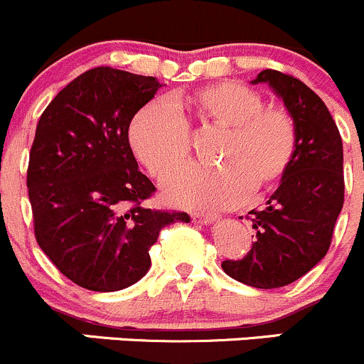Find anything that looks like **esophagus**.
I'll list each match as a JSON object with an SVG mask.
<instances>
[{"label":"esophagus","mask_w":364,"mask_h":364,"mask_svg":"<svg viewBox=\"0 0 364 364\" xmlns=\"http://www.w3.org/2000/svg\"><path fill=\"white\" fill-rule=\"evenodd\" d=\"M192 218L196 223H200V225H208V223L216 222L220 218L216 213H204V211H196L192 213Z\"/></svg>","instance_id":"34e87169"}]
</instances>
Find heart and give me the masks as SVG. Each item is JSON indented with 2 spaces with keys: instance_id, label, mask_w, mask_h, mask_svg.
<instances>
[{
  "instance_id": "obj_1",
  "label": "heart",
  "mask_w": 364,
  "mask_h": 364,
  "mask_svg": "<svg viewBox=\"0 0 364 364\" xmlns=\"http://www.w3.org/2000/svg\"><path fill=\"white\" fill-rule=\"evenodd\" d=\"M193 116L225 130L216 151L220 167L188 165L164 183L172 204L225 208L252 192L277 185L291 167L297 132L291 114L264 107L257 91L237 82H220L197 91L183 105L153 100L128 124V142L137 160L155 178H165L186 160Z\"/></svg>"
}]
</instances>
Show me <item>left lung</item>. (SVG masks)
<instances>
[{
	"instance_id": "8db88e82",
	"label": "left lung",
	"mask_w": 364,
	"mask_h": 364,
	"mask_svg": "<svg viewBox=\"0 0 364 364\" xmlns=\"http://www.w3.org/2000/svg\"><path fill=\"white\" fill-rule=\"evenodd\" d=\"M262 82L294 119L296 153L266 208L250 211L257 232L252 250L241 260H223L222 269L250 287L278 289L306 274L329 250L343 208V144L326 104L306 84L278 70H262L252 80Z\"/></svg>"
}]
</instances>
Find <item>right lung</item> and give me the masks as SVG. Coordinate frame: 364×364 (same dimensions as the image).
I'll use <instances>...</instances> for the list:
<instances>
[{
  "mask_svg": "<svg viewBox=\"0 0 364 364\" xmlns=\"http://www.w3.org/2000/svg\"><path fill=\"white\" fill-rule=\"evenodd\" d=\"M161 84L109 67L87 70L47 105L29 153L28 193L43 253L73 284L114 292L149 271V248L186 213L142 205L155 185L139 171L128 124Z\"/></svg>",
  "mask_w": 364,
  "mask_h": 364,
  "instance_id": "1",
  "label": "right lung"
}]
</instances>
